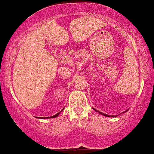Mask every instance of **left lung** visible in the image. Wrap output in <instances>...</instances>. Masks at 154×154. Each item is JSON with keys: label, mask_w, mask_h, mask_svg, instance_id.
<instances>
[{"label": "left lung", "mask_w": 154, "mask_h": 154, "mask_svg": "<svg viewBox=\"0 0 154 154\" xmlns=\"http://www.w3.org/2000/svg\"><path fill=\"white\" fill-rule=\"evenodd\" d=\"M95 110H96V112H99V113L101 114V115L105 116H106V117H116V116H110V115H107V114H106V113H103V112H99V111H97V110H96V109H95ZM125 112H126V111H125Z\"/></svg>", "instance_id": "obj_1"}]
</instances>
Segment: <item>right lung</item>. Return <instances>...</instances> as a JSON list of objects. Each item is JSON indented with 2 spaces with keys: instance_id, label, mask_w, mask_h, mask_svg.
Segmentation results:
<instances>
[{
  "instance_id": "right-lung-1",
  "label": "right lung",
  "mask_w": 154,
  "mask_h": 154,
  "mask_svg": "<svg viewBox=\"0 0 154 154\" xmlns=\"http://www.w3.org/2000/svg\"><path fill=\"white\" fill-rule=\"evenodd\" d=\"M62 110H63V109H62ZM62 111H60L59 112H58L57 114H55V116H51V117H36V118H38V119H48V118H55V117H57L58 115H59V113H60Z\"/></svg>"
}]
</instances>
